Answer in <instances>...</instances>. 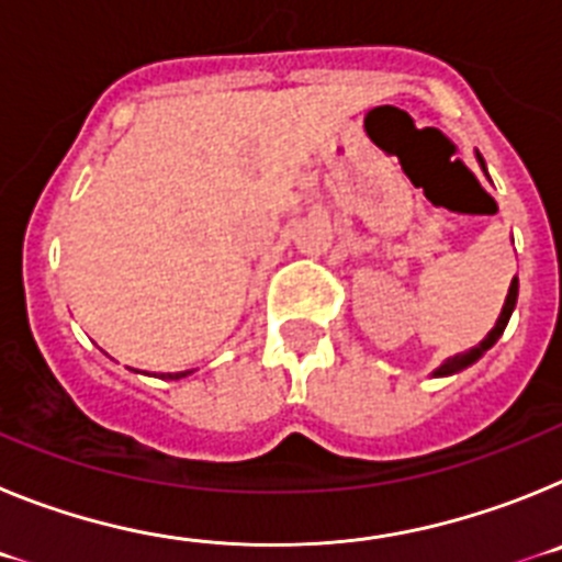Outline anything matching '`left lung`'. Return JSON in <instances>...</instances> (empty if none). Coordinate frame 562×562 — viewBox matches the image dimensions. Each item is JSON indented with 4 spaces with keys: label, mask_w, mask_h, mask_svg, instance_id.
<instances>
[{
    "label": "left lung",
    "mask_w": 562,
    "mask_h": 562,
    "mask_svg": "<svg viewBox=\"0 0 562 562\" xmlns=\"http://www.w3.org/2000/svg\"><path fill=\"white\" fill-rule=\"evenodd\" d=\"M475 157H479V162H481V168H484V160H481V154L475 151ZM486 171V168H484ZM515 304H518V278H515L513 281V286H509V292H506V301H504V310H501V315H498V321H495V326H493V331H490V335L484 337V340L479 342V346H475V349H470V351H464V355H456V357H448V360L441 362L439 369L434 371L436 376H450V374H456V371H461V369H467V366H473L475 360H479L481 355H484L486 349H493L495 342H498V337L504 335V329H506V324H509V317H513V310H515Z\"/></svg>",
    "instance_id": "obj_1"
}]
</instances>
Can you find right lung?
Returning a JSON list of instances; mask_svg holds the SVG:
<instances>
[{"label": "right lung", "instance_id": "1", "mask_svg": "<svg viewBox=\"0 0 562 562\" xmlns=\"http://www.w3.org/2000/svg\"><path fill=\"white\" fill-rule=\"evenodd\" d=\"M193 374V371H177V374H162V380H182V376Z\"/></svg>", "mask_w": 562, "mask_h": 562}]
</instances>
